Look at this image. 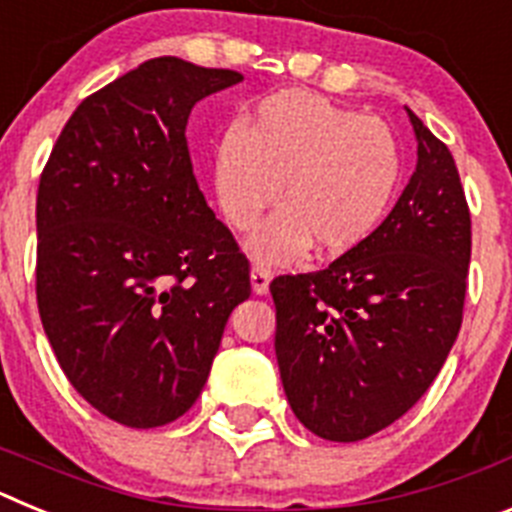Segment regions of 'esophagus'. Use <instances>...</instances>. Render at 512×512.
Wrapping results in <instances>:
<instances>
[{
  "label": "esophagus",
  "mask_w": 512,
  "mask_h": 512,
  "mask_svg": "<svg viewBox=\"0 0 512 512\" xmlns=\"http://www.w3.org/2000/svg\"><path fill=\"white\" fill-rule=\"evenodd\" d=\"M271 282V269L266 264H253L251 266V287L256 295H264L266 289H269Z\"/></svg>",
  "instance_id": "esophagus-1"
}]
</instances>
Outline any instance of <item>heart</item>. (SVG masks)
Wrapping results in <instances>:
<instances>
[{
	"label": "heart",
	"instance_id": "1",
	"mask_svg": "<svg viewBox=\"0 0 512 512\" xmlns=\"http://www.w3.org/2000/svg\"><path fill=\"white\" fill-rule=\"evenodd\" d=\"M251 248L292 259L312 248L343 253L377 228L400 182V148L379 117L287 89L261 99L251 125L225 130L215 151V189L228 223L248 230L274 205Z\"/></svg>",
	"mask_w": 512,
	"mask_h": 512
}]
</instances>
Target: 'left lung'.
Here are the masks:
<instances>
[{"mask_svg":"<svg viewBox=\"0 0 512 512\" xmlns=\"http://www.w3.org/2000/svg\"><path fill=\"white\" fill-rule=\"evenodd\" d=\"M418 166L351 251L271 282L287 400L315 436L361 441L408 413L449 356L467 297L472 217L454 156L410 112Z\"/></svg>","mask_w":512,"mask_h":512,"instance_id":"left-lung-1","label":"left lung"}]
</instances>
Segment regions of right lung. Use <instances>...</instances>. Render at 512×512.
Masks as SVG:
<instances>
[{"instance_id": "1", "label": "right lung", "mask_w": 512, "mask_h": 512, "mask_svg": "<svg viewBox=\"0 0 512 512\" xmlns=\"http://www.w3.org/2000/svg\"><path fill=\"white\" fill-rule=\"evenodd\" d=\"M230 69L151 58L89 94L40 174L35 295L45 336L84 400L156 428L200 397L251 264L207 207L187 120Z\"/></svg>"}]
</instances>
